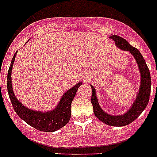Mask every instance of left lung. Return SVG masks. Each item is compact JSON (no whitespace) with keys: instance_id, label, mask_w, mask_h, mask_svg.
<instances>
[{"instance_id":"8db88e82","label":"left lung","mask_w":157,"mask_h":157,"mask_svg":"<svg viewBox=\"0 0 157 157\" xmlns=\"http://www.w3.org/2000/svg\"><path fill=\"white\" fill-rule=\"evenodd\" d=\"M110 38L114 40L117 48L123 51H128L135 59L136 63L138 64V69H139L140 75H141V84H140L139 90L137 94V97L134 99V101L130 108L127 111V112L123 115L113 116V115L107 113L101 109L98 104L95 88L90 84V86L92 88L91 103L94 108V115L101 122L109 126L123 127L134 121L146 108L147 105L149 103V96H150L151 76L145 59L138 48L130 45L127 40L120 36L112 35L110 36Z\"/></svg>"}]
</instances>
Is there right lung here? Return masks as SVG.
I'll return each mask as SVG.
<instances>
[{
  "label": "right lung",
  "instance_id": "1",
  "mask_svg": "<svg viewBox=\"0 0 157 157\" xmlns=\"http://www.w3.org/2000/svg\"><path fill=\"white\" fill-rule=\"evenodd\" d=\"M18 52V51H17ZM17 52L15 53L11 62L7 78V88L10 101L16 114L27 124L44 132H54L64 127L68 123L71 118V102L75 96L78 89L82 84L79 82L74 86L64 93L59 100L56 107L48 112H40L33 110L26 106L16 98L14 94L12 84V71L15 58Z\"/></svg>",
  "mask_w": 157,
  "mask_h": 157
}]
</instances>
